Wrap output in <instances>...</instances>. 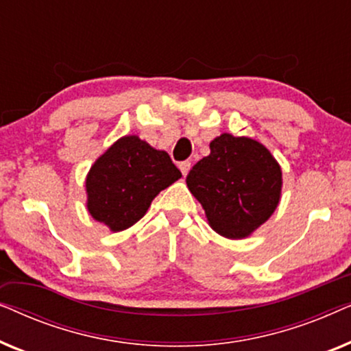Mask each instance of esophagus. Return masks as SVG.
Instances as JSON below:
<instances>
[{"label":"esophagus","mask_w":351,"mask_h":351,"mask_svg":"<svg viewBox=\"0 0 351 351\" xmlns=\"http://www.w3.org/2000/svg\"><path fill=\"white\" fill-rule=\"evenodd\" d=\"M179 167H180L182 174L186 176V174H189V172H190V169H191V162H190V161H182L180 165H179Z\"/></svg>","instance_id":"34e87169"}]
</instances>
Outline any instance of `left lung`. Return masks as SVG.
Segmentation results:
<instances>
[{
	"label": "left lung",
	"mask_w": 351,
	"mask_h": 351,
	"mask_svg": "<svg viewBox=\"0 0 351 351\" xmlns=\"http://www.w3.org/2000/svg\"><path fill=\"white\" fill-rule=\"evenodd\" d=\"M186 176L213 230L243 239L265 223L281 198V167L262 143L222 134Z\"/></svg>",
	"instance_id": "obj_1"
}]
</instances>
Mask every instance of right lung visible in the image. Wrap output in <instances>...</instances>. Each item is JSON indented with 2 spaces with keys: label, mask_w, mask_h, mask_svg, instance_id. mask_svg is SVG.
<instances>
[{
  "label": "right lung",
  "mask_w": 351,
  "mask_h": 351,
  "mask_svg": "<svg viewBox=\"0 0 351 351\" xmlns=\"http://www.w3.org/2000/svg\"><path fill=\"white\" fill-rule=\"evenodd\" d=\"M182 177L171 156L137 136L118 138L86 177L88 210L112 232L141 220L155 196Z\"/></svg>",
  "instance_id": "obj_1"
}]
</instances>
